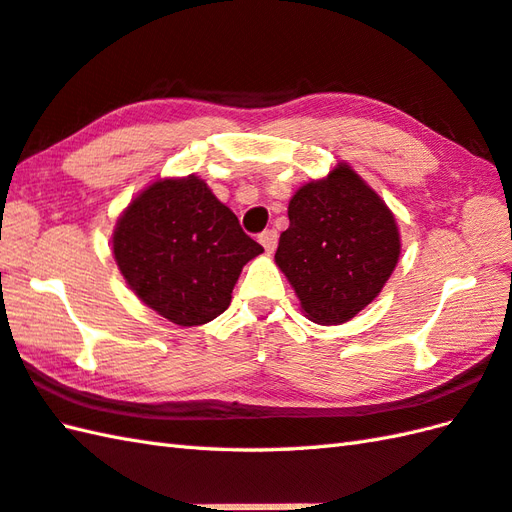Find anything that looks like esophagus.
Listing matches in <instances>:
<instances>
[{
  "instance_id": "obj_1",
  "label": "esophagus",
  "mask_w": 512,
  "mask_h": 512,
  "mask_svg": "<svg viewBox=\"0 0 512 512\" xmlns=\"http://www.w3.org/2000/svg\"><path fill=\"white\" fill-rule=\"evenodd\" d=\"M259 244L264 246L268 255H273L277 248V231H264L262 235H259Z\"/></svg>"
}]
</instances>
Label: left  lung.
Instances as JSON below:
<instances>
[{
    "label": "left lung",
    "instance_id": "left-lung-1",
    "mask_svg": "<svg viewBox=\"0 0 512 512\" xmlns=\"http://www.w3.org/2000/svg\"><path fill=\"white\" fill-rule=\"evenodd\" d=\"M290 226L275 264L301 310L319 325H341L372 303L400 257V231L385 200L347 165L310 180L288 204Z\"/></svg>",
    "mask_w": 512,
    "mask_h": 512
}]
</instances>
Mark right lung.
<instances>
[{"label": "right lung", "instance_id": "1", "mask_svg": "<svg viewBox=\"0 0 512 512\" xmlns=\"http://www.w3.org/2000/svg\"><path fill=\"white\" fill-rule=\"evenodd\" d=\"M112 250L134 295L182 328L220 317L242 268L264 253L193 173L147 184L118 217Z\"/></svg>", "mask_w": 512, "mask_h": 512}]
</instances>
